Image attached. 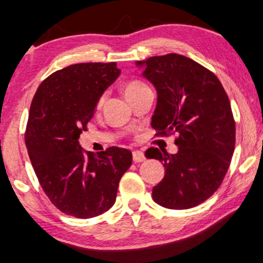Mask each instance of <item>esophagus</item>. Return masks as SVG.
<instances>
[{
    "label": "esophagus",
    "mask_w": 263,
    "mask_h": 263,
    "mask_svg": "<svg viewBox=\"0 0 263 263\" xmlns=\"http://www.w3.org/2000/svg\"><path fill=\"white\" fill-rule=\"evenodd\" d=\"M132 157H134V162L135 163H141V162H144V160H145L144 154L142 153L141 151H134V152H132Z\"/></svg>",
    "instance_id": "1"
}]
</instances>
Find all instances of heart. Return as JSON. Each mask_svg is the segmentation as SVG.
<instances>
[{"label":"heart","instance_id":"heart-1","mask_svg":"<svg viewBox=\"0 0 263 263\" xmlns=\"http://www.w3.org/2000/svg\"><path fill=\"white\" fill-rule=\"evenodd\" d=\"M142 87H145V84L142 83V82H138V81L128 82V83L125 85V94H126V97H128L129 94L134 93V91H136L137 89H140V88H142ZM104 100H105V94H103V96H101L99 99H98L97 106L100 107L101 105H103Z\"/></svg>","mask_w":263,"mask_h":263}]
</instances>
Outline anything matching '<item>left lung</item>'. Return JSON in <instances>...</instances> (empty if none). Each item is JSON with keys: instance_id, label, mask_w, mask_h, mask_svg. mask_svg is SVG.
<instances>
[{"instance_id": "obj_1", "label": "left lung", "mask_w": 263, "mask_h": 263, "mask_svg": "<svg viewBox=\"0 0 263 263\" xmlns=\"http://www.w3.org/2000/svg\"><path fill=\"white\" fill-rule=\"evenodd\" d=\"M137 65L158 93L151 123L156 136L179 134L176 154L145 151L165 167L153 200L170 210L196 207L217 191L232 162L235 120L229 98L213 72L186 56H153Z\"/></svg>"}]
</instances>
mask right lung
<instances>
[{
  "mask_svg": "<svg viewBox=\"0 0 263 263\" xmlns=\"http://www.w3.org/2000/svg\"><path fill=\"white\" fill-rule=\"evenodd\" d=\"M120 72L116 62L76 63L44 80L31 100L28 154L44 192L68 216L88 219L110 210L132 164L125 148L110 147L96 156L78 142L98 99Z\"/></svg>",
  "mask_w": 263,
  "mask_h": 263,
  "instance_id": "add662e5",
  "label": "right lung"
}]
</instances>
